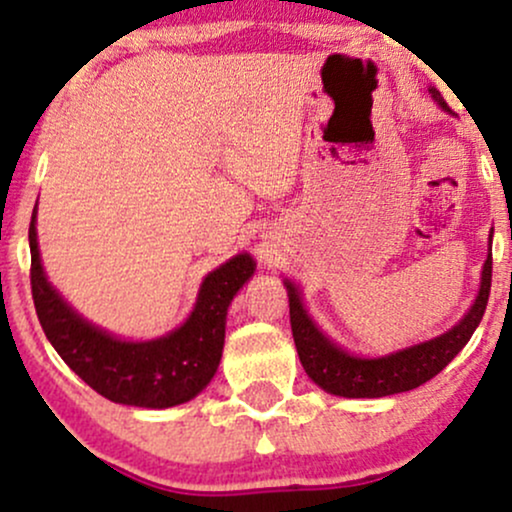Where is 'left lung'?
<instances>
[{"instance_id": "1", "label": "left lung", "mask_w": 512, "mask_h": 512, "mask_svg": "<svg viewBox=\"0 0 512 512\" xmlns=\"http://www.w3.org/2000/svg\"><path fill=\"white\" fill-rule=\"evenodd\" d=\"M433 98L443 110H448L436 88H431ZM289 291V315L291 332L296 342L298 358H301L308 378L330 395L339 397H387L397 392H409L414 387L428 383L443 370L448 363L464 349V344L472 339L474 330L484 317L486 303L491 293V250L481 269L479 296L469 313L457 322L448 332L436 339L414 344L409 349L395 351L390 356L361 358L346 354L337 344L330 342L313 322V317L305 313L301 293L289 279L284 281Z\"/></svg>"}]
</instances>
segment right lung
I'll return each mask as SVG.
<instances>
[{"instance_id":"right-lung-1","label":"right lung","mask_w":512,"mask_h":512,"mask_svg":"<svg viewBox=\"0 0 512 512\" xmlns=\"http://www.w3.org/2000/svg\"><path fill=\"white\" fill-rule=\"evenodd\" d=\"M28 243L33 303L45 337L98 395L127 407L166 409L190 402L209 385L221 361L228 305L255 274L248 252L204 276L195 310L178 330L151 342H125L86 322L52 289L40 264L35 209Z\"/></svg>"}]
</instances>
